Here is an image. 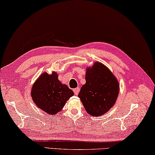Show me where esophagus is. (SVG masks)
<instances>
[{
    "label": "esophagus",
    "mask_w": 155,
    "mask_h": 155,
    "mask_svg": "<svg viewBox=\"0 0 155 155\" xmlns=\"http://www.w3.org/2000/svg\"><path fill=\"white\" fill-rule=\"evenodd\" d=\"M74 94H75V95H78V93H79V92H80V87H76V88H74Z\"/></svg>",
    "instance_id": "34e87169"
}]
</instances>
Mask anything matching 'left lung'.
<instances>
[{"mask_svg":"<svg viewBox=\"0 0 155 155\" xmlns=\"http://www.w3.org/2000/svg\"><path fill=\"white\" fill-rule=\"evenodd\" d=\"M119 92L118 81L106 66L96 62L86 73V84L81 87L78 97L87 113L101 116L114 104Z\"/></svg>","mask_w":155,"mask_h":155,"instance_id":"8db88e82","label":"left lung"}]
</instances>
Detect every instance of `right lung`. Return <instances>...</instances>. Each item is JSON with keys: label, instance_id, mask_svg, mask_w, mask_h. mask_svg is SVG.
Masks as SVG:
<instances>
[{"label": "right lung", "instance_id": "obj_1", "mask_svg": "<svg viewBox=\"0 0 155 155\" xmlns=\"http://www.w3.org/2000/svg\"><path fill=\"white\" fill-rule=\"evenodd\" d=\"M74 94L68 86L60 82L56 73L48 75L46 72L35 82L31 92L35 104L50 115L60 111Z\"/></svg>", "mask_w": 155, "mask_h": 155}]
</instances>
